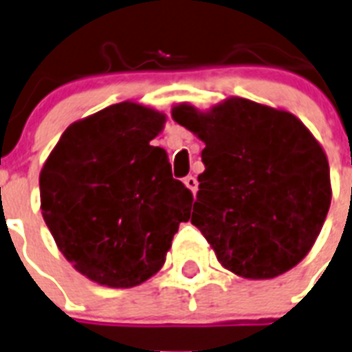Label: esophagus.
Listing matches in <instances>:
<instances>
[{"mask_svg": "<svg viewBox=\"0 0 352 352\" xmlns=\"http://www.w3.org/2000/svg\"><path fill=\"white\" fill-rule=\"evenodd\" d=\"M184 184L188 186V190H191V193H195L197 188H199V182H197V179L193 175L184 177Z\"/></svg>", "mask_w": 352, "mask_h": 352, "instance_id": "obj_1", "label": "esophagus"}]
</instances>
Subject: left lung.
I'll list each match as a JSON object with an SVG mask.
<instances>
[{
    "instance_id": "obj_1",
    "label": "left lung",
    "mask_w": 352,
    "mask_h": 352,
    "mask_svg": "<svg viewBox=\"0 0 352 352\" xmlns=\"http://www.w3.org/2000/svg\"><path fill=\"white\" fill-rule=\"evenodd\" d=\"M171 117L206 144L191 224L219 262L253 280L295 267L331 206L329 162L304 122L242 97L210 111L179 104Z\"/></svg>"
}]
</instances>
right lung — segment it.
I'll return each instance as SVG.
<instances>
[{
	"mask_svg": "<svg viewBox=\"0 0 352 352\" xmlns=\"http://www.w3.org/2000/svg\"><path fill=\"white\" fill-rule=\"evenodd\" d=\"M164 116L111 104L65 130L39 175L41 211L65 258L108 287H133L161 270L191 191L151 146Z\"/></svg>",
	"mask_w": 352,
	"mask_h": 352,
	"instance_id": "right-lung-1",
	"label": "right lung"
}]
</instances>
